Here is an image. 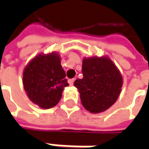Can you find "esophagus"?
<instances>
[{
	"instance_id": "1",
	"label": "esophagus",
	"mask_w": 149,
	"mask_h": 149,
	"mask_svg": "<svg viewBox=\"0 0 149 149\" xmlns=\"http://www.w3.org/2000/svg\"><path fill=\"white\" fill-rule=\"evenodd\" d=\"M74 79H69V84H70V85H73V84H74Z\"/></svg>"
}]
</instances>
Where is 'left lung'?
I'll return each instance as SVG.
<instances>
[{
	"label": "left lung",
	"mask_w": 149,
	"mask_h": 149,
	"mask_svg": "<svg viewBox=\"0 0 149 149\" xmlns=\"http://www.w3.org/2000/svg\"><path fill=\"white\" fill-rule=\"evenodd\" d=\"M84 77L74 81L83 106L91 113L108 109L117 100L123 79L109 58L92 57L83 60Z\"/></svg>",
	"instance_id": "1"
}]
</instances>
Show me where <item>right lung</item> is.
<instances>
[{"instance_id":"1","label":"right lung","mask_w":149,"mask_h":149,"mask_svg":"<svg viewBox=\"0 0 149 149\" xmlns=\"http://www.w3.org/2000/svg\"><path fill=\"white\" fill-rule=\"evenodd\" d=\"M58 54H40L23 73V84L29 99L42 109L55 106L69 84Z\"/></svg>"}]
</instances>
